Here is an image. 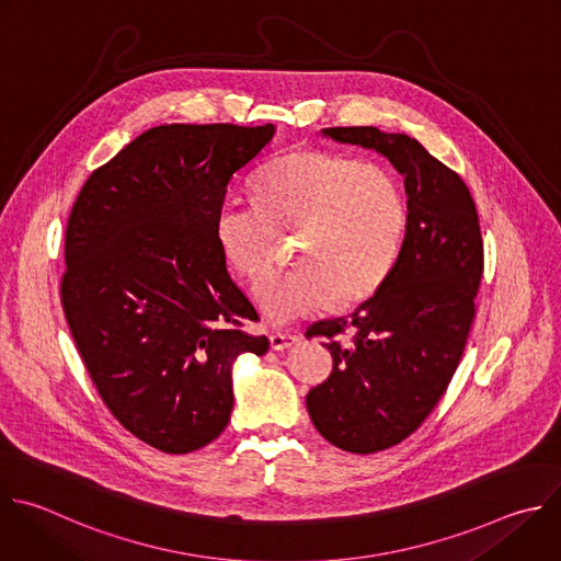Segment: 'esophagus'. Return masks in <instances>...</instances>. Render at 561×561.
I'll use <instances>...</instances> for the list:
<instances>
[{
    "mask_svg": "<svg viewBox=\"0 0 561 561\" xmlns=\"http://www.w3.org/2000/svg\"><path fill=\"white\" fill-rule=\"evenodd\" d=\"M299 341V334L297 332H275V334H271V345H273V350H286V347H290V345H295Z\"/></svg>",
    "mask_w": 561,
    "mask_h": 561,
    "instance_id": "1",
    "label": "esophagus"
}]
</instances>
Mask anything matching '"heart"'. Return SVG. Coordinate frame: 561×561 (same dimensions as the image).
<instances>
[{"mask_svg":"<svg viewBox=\"0 0 561 561\" xmlns=\"http://www.w3.org/2000/svg\"><path fill=\"white\" fill-rule=\"evenodd\" d=\"M253 194L257 205H220L216 240L227 264L255 282L273 266L279 238H299V268L255 288V301L273 323L306 317L328 301L332 308L360 304L401 255L408 205L399 180L381 164L295 149L255 175Z\"/></svg>","mask_w":561,"mask_h":561,"instance_id":"heart-1","label":"heart"}]
</instances>
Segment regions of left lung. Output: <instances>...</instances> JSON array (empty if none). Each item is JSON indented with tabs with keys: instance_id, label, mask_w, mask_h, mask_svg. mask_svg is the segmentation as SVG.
I'll list each match as a JSON object with an SVG mask.
<instances>
[{
	"instance_id": "8db88e82",
	"label": "left lung",
	"mask_w": 561,
	"mask_h": 561,
	"mask_svg": "<svg viewBox=\"0 0 561 561\" xmlns=\"http://www.w3.org/2000/svg\"><path fill=\"white\" fill-rule=\"evenodd\" d=\"M323 136L383 153L405 175L401 255L352 314L317 321L332 375L306 397L317 432L352 454H377L414 434L445 394L462 356L482 279L478 211L462 178L416 138L377 127Z\"/></svg>"
}]
</instances>
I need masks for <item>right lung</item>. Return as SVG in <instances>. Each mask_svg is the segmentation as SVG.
I'll return each instance as SVG.
<instances>
[{"label": "right lung", "mask_w": 561, "mask_h": 561, "mask_svg": "<svg viewBox=\"0 0 561 561\" xmlns=\"http://www.w3.org/2000/svg\"><path fill=\"white\" fill-rule=\"evenodd\" d=\"M275 125H158L85 180L66 227L61 306L99 397L164 454L216 440L231 365L264 354L257 312L227 271L216 214Z\"/></svg>", "instance_id": "obj_1"}]
</instances>
